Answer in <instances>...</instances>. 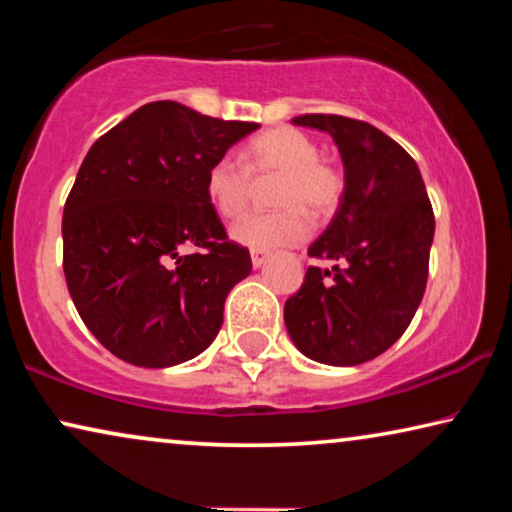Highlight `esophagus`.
Returning <instances> with one entry per match:
<instances>
[{"mask_svg":"<svg viewBox=\"0 0 512 512\" xmlns=\"http://www.w3.org/2000/svg\"><path fill=\"white\" fill-rule=\"evenodd\" d=\"M268 258H270L268 251L251 249V265H254V268H263V265H265V261H268Z\"/></svg>","mask_w":512,"mask_h":512,"instance_id":"obj_1","label":"esophagus"}]
</instances>
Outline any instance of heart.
I'll use <instances>...</instances> for the list:
<instances>
[{"label":"heart","mask_w":512,"mask_h":512,"mask_svg":"<svg viewBox=\"0 0 512 512\" xmlns=\"http://www.w3.org/2000/svg\"><path fill=\"white\" fill-rule=\"evenodd\" d=\"M277 177L268 214H249L233 226V240L249 249L298 244L310 235L312 216H328L340 205L345 181L319 158V146L296 128H275L251 139L240 160L221 156L209 165L205 193L223 219H237L249 205L254 179Z\"/></svg>","instance_id":"b5f03b06"}]
</instances>
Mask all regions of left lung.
<instances>
[{"label": "left lung", "mask_w": 512, "mask_h": 512, "mask_svg": "<svg viewBox=\"0 0 512 512\" xmlns=\"http://www.w3.org/2000/svg\"><path fill=\"white\" fill-rule=\"evenodd\" d=\"M338 146L345 191L333 221L307 254L335 261L307 268L286 300L284 324L307 359L359 366L394 345L422 303L436 219L410 153L370 123L305 114Z\"/></svg>", "instance_id": "left-lung-1"}]
</instances>
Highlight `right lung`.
<instances>
[{"mask_svg": "<svg viewBox=\"0 0 512 512\" xmlns=\"http://www.w3.org/2000/svg\"><path fill=\"white\" fill-rule=\"evenodd\" d=\"M261 128L149 102L90 146L62 216V268L88 331L118 359L170 368L212 345L251 272L205 193L216 158Z\"/></svg>", "mask_w": 512, "mask_h": 512, "instance_id": "obj_1", "label": "right lung"}]
</instances>
